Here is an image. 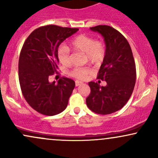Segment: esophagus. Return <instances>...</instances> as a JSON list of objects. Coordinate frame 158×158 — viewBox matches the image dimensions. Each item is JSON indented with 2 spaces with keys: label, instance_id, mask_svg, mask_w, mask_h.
Returning <instances> with one entry per match:
<instances>
[{
  "label": "esophagus",
  "instance_id": "34e87169",
  "mask_svg": "<svg viewBox=\"0 0 158 158\" xmlns=\"http://www.w3.org/2000/svg\"><path fill=\"white\" fill-rule=\"evenodd\" d=\"M75 83H76V86H79V85L83 84V82H81V81H77V80L75 81Z\"/></svg>",
  "mask_w": 158,
  "mask_h": 158
}]
</instances>
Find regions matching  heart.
<instances>
[{
	"label": "heart",
	"instance_id": "b5f03b06",
	"mask_svg": "<svg viewBox=\"0 0 158 158\" xmlns=\"http://www.w3.org/2000/svg\"><path fill=\"white\" fill-rule=\"evenodd\" d=\"M70 48L76 51L84 52L86 59L90 63H98L101 61L106 54V46L102 41L94 40L91 36L79 35L70 41ZM58 58L64 66L70 63V50L68 47L61 46L58 50ZM90 70L88 67H77L70 72V75L78 79H84Z\"/></svg>",
	"mask_w": 158,
	"mask_h": 158
}]
</instances>
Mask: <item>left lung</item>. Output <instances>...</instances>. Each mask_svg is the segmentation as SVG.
<instances>
[{
  "label": "left lung",
  "instance_id": "1",
  "mask_svg": "<svg viewBox=\"0 0 158 158\" xmlns=\"http://www.w3.org/2000/svg\"><path fill=\"white\" fill-rule=\"evenodd\" d=\"M90 29L104 38L106 54L97 79L106 81L107 85L100 86L90 81V94L86 104L94 113L110 114L120 110L131 97L136 81L135 59L128 41L117 30L107 25Z\"/></svg>",
  "mask_w": 158,
  "mask_h": 158
}]
</instances>
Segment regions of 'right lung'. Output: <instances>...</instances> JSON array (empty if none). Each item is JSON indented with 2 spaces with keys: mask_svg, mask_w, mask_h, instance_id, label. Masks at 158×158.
<instances>
[{
  "mask_svg": "<svg viewBox=\"0 0 158 158\" xmlns=\"http://www.w3.org/2000/svg\"><path fill=\"white\" fill-rule=\"evenodd\" d=\"M79 29L47 25L35 29L24 41L19 61V78L23 96L39 113L53 116L67 108L75 81L67 77L50 82L57 72L58 48Z\"/></svg>",
  "mask_w": 158,
  "mask_h": 158,
  "instance_id": "add662e5",
  "label": "right lung"
}]
</instances>
